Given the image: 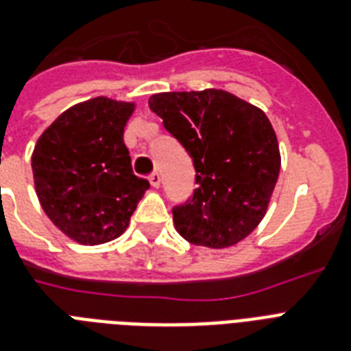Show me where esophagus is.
Wrapping results in <instances>:
<instances>
[{
    "label": "esophagus",
    "mask_w": 351,
    "mask_h": 351,
    "mask_svg": "<svg viewBox=\"0 0 351 351\" xmlns=\"http://www.w3.org/2000/svg\"><path fill=\"white\" fill-rule=\"evenodd\" d=\"M149 182H151V186L153 187H160V175L158 173H151V175H149Z\"/></svg>",
    "instance_id": "1"
}]
</instances>
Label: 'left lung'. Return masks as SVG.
I'll return each mask as SVG.
<instances>
[{"label": "left lung", "instance_id": "8db88e82", "mask_svg": "<svg viewBox=\"0 0 351 351\" xmlns=\"http://www.w3.org/2000/svg\"><path fill=\"white\" fill-rule=\"evenodd\" d=\"M149 107L197 171L193 197L173 208L176 231L213 250L244 240L264 219L280 171L277 134L266 114L220 89L160 93Z\"/></svg>", "mask_w": 351, "mask_h": 351}]
</instances>
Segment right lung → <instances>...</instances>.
Instances as JSON below:
<instances>
[{"label":"right lung","mask_w":351,"mask_h":351,"mask_svg":"<svg viewBox=\"0 0 351 351\" xmlns=\"http://www.w3.org/2000/svg\"><path fill=\"white\" fill-rule=\"evenodd\" d=\"M134 104L106 96L71 107L32 153L36 195L58 230L80 244H106L129 226L149 182L132 173L123 129Z\"/></svg>","instance_id":"right-lung-1"}]
</instances>
